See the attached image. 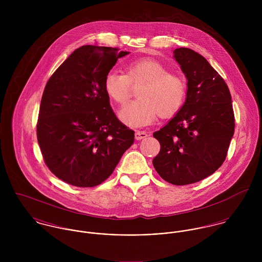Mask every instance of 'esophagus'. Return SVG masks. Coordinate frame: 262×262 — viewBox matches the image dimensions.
Segmentation results:
<instances>
[{
    "mask_svg": "<svg viewBox=\"0 0 262 262\" xmlns=\"http://www.w3.org/2000/svg\"><path fill=\"white\" fill-rule=\"evenodd\" d=\"M148 136V134H146L145 132H142V131H136L135 132V139L136 140H141V139H144Z\"/></svg>",
    "mask_w": 262,
    "mask_h": 262,
    "instance_id": "34e87169",
    "label": "esophagus"
}]
</instances>
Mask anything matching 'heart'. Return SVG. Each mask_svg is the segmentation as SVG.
<instances>
[{
    "mask_svg": "<svg viewBox=\"0 0 262 262\" xmlns=\"http://www.w3.org/2000/svg\"><path fill=\"white\" fill-rule=\"evenodd\" d=\"M138 86V100L120 113L122 121L131 127L149 125L157 114L161 118L172 117L182 108L187 95L186 78L151 58L128 63L124 74L110 72L104 81L107 96L121 107L130 99L132 88Z\"/></svg>",
    "mask_w": 262,
    "mask_h": 262,
    "instance_id": "heart-1",
    "label": "heart"
}]
</instances>
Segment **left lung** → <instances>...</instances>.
Listing matches in <instances>:
<instances>
[{"mask_svg": "<svg viewBox=\"0 0 262 262\" xmlns=\"http://www.w3.org/2000/svg\"><path fill=\"white\" fill-rule=\"evenodd\" d=\"M187 78V100L153 137L160 151L152 163L167 183L186 186L213 174L225 161L235 129L229 88L208 60L189 48L173 51Z\"/></svg>", "mask_w": 262, "mask_h": 262, "instance_id": "8db88e82", "label": "left lung"}]
</instances>
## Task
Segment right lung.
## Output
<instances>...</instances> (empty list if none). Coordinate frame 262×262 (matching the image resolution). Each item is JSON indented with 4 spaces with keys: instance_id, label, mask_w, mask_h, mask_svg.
I'll return each instance as SVG.
<instances>
[{
    "instance_id": "right-lung-1",
    "label": "right lung",
    "mask_w": 262,
    "mask_h": 262,
    "mask_svg": "<svg viewBox=\"0 0 262 262\" xmlns=\"http://www.w3.org/2000/svg\"><path fill=\"white\" fill-rule=\"evenodd\" d=\"M128 53L83 45L45 85L36 127L38 144L49 170L67 184L101 185L134 142V131L116 117L104 88L118 58Z\"/></svg>"
}]
</instances>
